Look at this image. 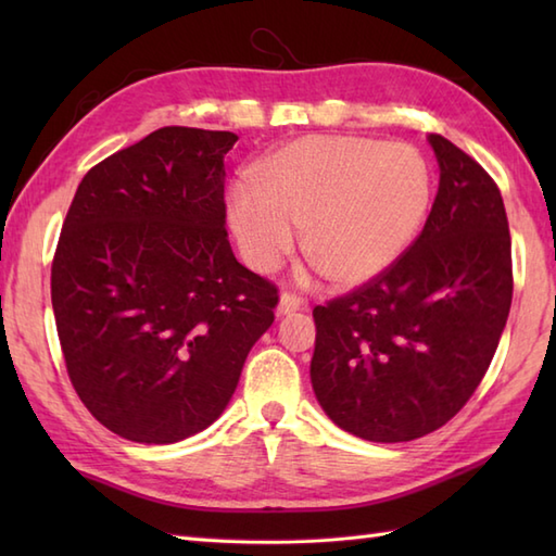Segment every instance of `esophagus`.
Here are the masks:
<instances>
[{"label": "esophagus", "mask_w": 556, "mask_h": 556, "mask_svg": "<svg viewBox=\"0 0 556 556\" xmlns=\"http://www.w3.org/2000/svg\"><path fill=\"white\" fill-rule=\"evenodd\" d=\"M301 308H303V299L301 296H296V293H289V291L281 293V299H279V313L281 315L296 313Z\"/></svg>", "instance_id": "34e87169"}]
</instances>
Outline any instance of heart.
<instances>
[{"instance_id": "obj_1", "label": "heart", "mask_w": 556, "mask_h": 556, "mask_svg": "<svg viewBox=\"0 0 556 556\" xmlns=\"http://www.w3.org/2000/svg\"><path fill=\"white\" fill-rule=\"evenodd\" d=\"M236 184L227 215L245 263L275 271L296 248L337 287L384 275L416 239L432 200V174L416 148L363 136H305Z\"/></svg>"}]
</instances>
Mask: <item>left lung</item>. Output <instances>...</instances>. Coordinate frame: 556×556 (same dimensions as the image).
<instances>
[{
	"label": "left lung",
	"instance_id": "8db88e82",
	"mask_svg": "<svg viewBox=\"0 0 556 556\" xmlns=\"http://www.w3.org/2000/svg\"><path fill=\"white\" fill-rule=\"evenodd\" d=\"M440 188L384 275L313 311V392L341 430L410 442L442 428L485 377L511 308V236L492 176L430 134Z\"/></svg>",
	"mask_w": 556,
	"mask_h": 556
}]
</instances>
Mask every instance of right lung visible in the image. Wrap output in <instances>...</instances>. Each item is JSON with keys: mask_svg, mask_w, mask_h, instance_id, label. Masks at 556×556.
<instances>
[{"mask_svg": "<svg viewBox=\"0 0 556 556\" xmlns=\"http://www.w3.org/2000/svg\"><path fill=\"white\" fill-rule=\"evenodd\" d=\"M239 136L164 126L96 164L52 260L66 370L104 428L181 442L227 408L277 287L233 257L224 155Z\"/></svg>", "mask_w": 556, "mask_h": 556, "instance_id": "right-lung-1", "label": "right lung"}]
</instances>
